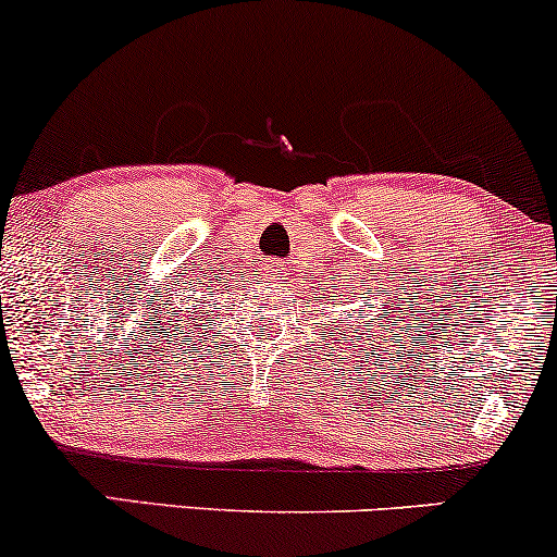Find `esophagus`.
Here are the masks:
<instances>
[{"mask_svg": "<svg viewBox=\"0 0 557 557\" xmlns=\"http://www.w3.org/2000/svg\"><path fill=\"white\" fill-rule=\"evenodd\" d=\"M265 271H268V276H273V278H284V265H281V263H271V265H265Z\"/></svg>", "mask_w": 557, "mask_h": 557, "instance_id": "esophagus-1", "label": "esophagus"}]
</instances>
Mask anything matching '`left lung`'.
<instances>
[{"mask_svg":"<svg viewBox=\"0 0 557 557\" xmlns=\"http://www.w3.org/2000/svg\"><path fill=\"white\" fill-rule=\"evenodd\" d=\"M341 297H343V294H341ZM346 297H348V294H346ZM346 297H343V299H346ZM363 307H367V301H363ZM343 312H346V310H343ZM361 312V310H359ZM380 325H382V322H380ZM363 327H367V338H372V327H369V322H367V325H363ZM335 331H338V325H335ZM343 335V333H341ZM361 335L363 333H359V338H361ZM363 351H367V348H363ZM376 359H380V356H376Z\"/></svg>","mask_w":557,"mask_h":557,"instance_id":"obj_1","label":"left lung"}]
</instances>
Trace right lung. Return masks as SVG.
Masks as SVG:
<instances>
[{
	"mask_svg": "<svg viewBox=\"0 0 557 557\" xmlns=\"http://www.w3.org/2000/svg\"><path fill=\"white\" fill-rule=\"evenodd\" d=\"M190 299V294H175V297L164 299V307H160V331H164V338H173L177 346V341L190 338V333H196V325H201V320H206L203 312V301H196V305H185ZM206 327V325H203ZM190 346V343H185Z\"/></svg>",
	"mask_w": 557,
	"mask_h": 557,
	"instance_id": "right-lung-1",
	"label": "right lung"
}]
</instances>
